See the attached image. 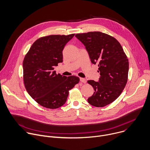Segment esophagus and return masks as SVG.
Masks as SVG:
<instances>
[{
	"label": "esophagus",
	"instance_id": "esophagus-1",
	"mask_svg": "<svg viewBox=\"0 0 150 150\" xmlns=\"http://www.w3.org/2000/svg\"><path fill=\"white\" fill-rule=\"evenodd\" d=\"M80 80L81 82L84 83H85L86 82V80L85 79H84V78H80Z\"/></svg>",
	"mask_w": 150,
	"mask_h": 150
}]
</instances>
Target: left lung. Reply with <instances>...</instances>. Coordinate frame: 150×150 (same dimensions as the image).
Masks as SVG:
<instances>
[{"mask_svg": "<svg viewBox=\"0 0 150 150\" xmlns=\"http://www.w3.org/2000/svg\"><path fill=\"white\" fill-rule=\"evenodd\" d=\"M75 37L85 46L92 64H98V81L88 80L93 95L87 99L95 107L105 106L121 94L128 80L129 62L124 50L115 38L101 32L77 34Z\"/></svg>", "mask_w": 150, "mask_h": 150, "instance_id": "left-lung-1", "label": "left lung"}]
</instances>
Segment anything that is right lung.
Masks as SVG:
<instances>
[{"label": "right lung", "instance_id": "obj_1", "mask_svg": "<svg viewBox=\"0 0 150 150\" xmlns=\"http://www.w3.org/2000/svg\"><path fill=\"white\" fill-rule=\"evenodd\" d=\"M52 35L36 40L23 62V81L28 94L40 105L57 109L66 102L69 91L80 79L57 74L54 67L63 62V50L74 36Z\"/></svg>", "mask_w": 150, "mask_h": 150}]
</instances>
